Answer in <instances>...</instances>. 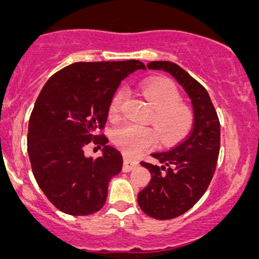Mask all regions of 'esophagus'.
Masks as SVG:
<instances>
[{"label":"esophagus","mask_w":259,"mask_h":259,"mask_svg":"<svg viewBox=\"0 0 259 259\" xmlns=\"http://www.w3.org/2000/svg\"><path fill=\"white\" fill-rule=\"evenodd\" d=\"M138 165H139V161L133 160V159H130L129 156H125V158H124V165H122V170L130 171V170H133V169L137 168Z\"/></svg>","instance_id":"esophagus-1"}]
</instances>
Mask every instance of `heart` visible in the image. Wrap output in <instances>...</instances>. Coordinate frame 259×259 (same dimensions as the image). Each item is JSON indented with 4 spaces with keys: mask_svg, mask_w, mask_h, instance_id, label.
Instances as JSON below:
<instances>
[{
    "mask_svg": "<svg viewBox=\"0 0 259 259\" xmlns=\"http://www.w3.org/2000/svg\"><path fill=\"white\" fill-rule=\"evenodd\" d=\"M142 93L154 109L151 121L164 144H174L189 135L194 125L193 110L182 101L178 86L169 79H153L142 85ZM124 91H117L109 105V117L117 120L121 113ZM158 142V133L150 126L126 124L114 133V143L122 153L137 156Z\"/></svg>",
    "mask_w": 259,
    "mask_h": 259,
    "instance_id": "1",
    "label": "heart"
}]
</instances>
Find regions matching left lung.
Segmentation results:
<instances>
[{
  "instance_id": "obj_1",
  "label": "left lung",
  "mask_w": 259,
  "mask_h": 259,
  "mask_svg": "<svg viewBox=\"0 0 259 259\" xmlns=\"http://www.w3.org/2000/svg\"><path fill=\"white\" fill-rule=\"evenodd\" d=\"M148 69L169 72L188 94L194 111L188 138L170 150L151 154L159 165L140 163L151 179L138 194V204L151 218L165 221L189 210L209 187L221 148V124L208 91L182 67L170 61H151Z\"/></svg>"
}]
</instances>
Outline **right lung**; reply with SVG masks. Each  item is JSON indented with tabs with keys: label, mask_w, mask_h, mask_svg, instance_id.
Wrapping results in <instances>:
<instances>
[{
	"label": "right lung",
	"mask_w": 259,
	"mask_h": 259,
	"mask_svg": "<svg viewBox=\"0 0 259 259\" xmlns=\"http://www.w3.org/2000/svg\"><path fill=\"white\" fill-rule=\"evenodd\" d=\"M140 69L145 65L138 60L75 62L41 90L28 122L27 151L38 187L59 210L89 215L105 204L122 156L99 130L121 80ZM91 142L103 148L95 161L83 154Z\"/></svg>",
	"instance_id": "1"
}]
</instances>
